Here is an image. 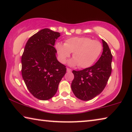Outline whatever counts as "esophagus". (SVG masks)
Segmentation results:
<instances>
[{"label": "esophagus", "instance_id": "obj_1", "mask_svg": "<svg viewBox=\"0 0 132 132\" xmlns=\"http://www.w3.org/2000/svg\"><path fill=\"white\" fill-rule=\"evenodd\" d=\"M67 71L68 72H71V69H70L69 68H67Z\"/></svg>", "mask_w": 132, "mask_h": 132}]
</instances>
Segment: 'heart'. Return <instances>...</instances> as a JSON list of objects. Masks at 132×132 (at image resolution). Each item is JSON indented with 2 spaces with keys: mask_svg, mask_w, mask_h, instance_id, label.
Here are the masks:
<instances>
[{
  "mask_svg": "<svg viewBox=\"0 0 132 132\" xmlns=\"http://www.w3.org/2000/svg\"><path fill=\"white\" fill-rule=\"evenodd\" d=\"M61 61L66 62L72 53L73 59L70 62L71 65H79L80 68L91 67L98 60L102 51L100 42L89 37H73L68 38L65 43L58 42L55 45Z\"/></svg>",
  "mask_w": 132,
  "mask_h": 132,
  "instance_id": "1",
  "label": "heart"
}]
</instances>
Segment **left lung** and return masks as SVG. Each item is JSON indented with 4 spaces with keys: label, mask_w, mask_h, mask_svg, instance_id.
Returning a JSON list of instances; mask_svg holds the SVG:
<instances>
[{
    "label": "left lung",
    "mask_w": 132,
    "mask_h": 132,
    "mask_svg": "<svg viewBox=\"0 0 132 132\" xmlns=\"http://www.w3.org/2000/svg\"><path fill=\"white\" fill-rule=\"evenodd\" d=\"M103 52L96 64L80 71H72L71 89L81 100L89 101L102 92L111 73L112 55L108 44L102 40Z\"/></svg>",
    "instance_id": "1"
}]
</instances>
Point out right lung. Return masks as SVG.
Wrapping results in <instances>:
<instances>
[{
    "label": "right lung",
    "mask_w": 132,
    "mask_h": 132,
    "mask_svg": "<svg viewBox=\"0 0 132 132\" xmlns=\"http://www.w3.org/2000/svg\"><path fill=\"white\" fill-rule=\"evenodd\" d=\"M58 32L44 28L27 42L21 57V73L27 87L35 98L46 101L56 93L66 73V67L57 60L53 46Z\"/></svg>",
    "instance_id": "obj_1"
}]
</instances>
